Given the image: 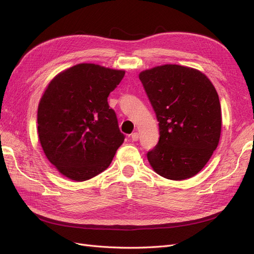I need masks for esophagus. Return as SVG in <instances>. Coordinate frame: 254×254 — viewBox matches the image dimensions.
Wrapping results in <instances>:
<instances>
[{"label": "esophagus", "instance_id": "1", "mask_svg": "<svg viewBox=\"0 0 254 254\" xmlns=\"http://www.w3.org/2000/svg\"><path fill=\"white\" fill-rule=\"evenodd\" d=\"M130 137H131L132 141H137V140H139V133L134 132V133H132L131 135H130Z\"/></svg>", "mask_w": 254, "mask_h": 254}]
</instances>
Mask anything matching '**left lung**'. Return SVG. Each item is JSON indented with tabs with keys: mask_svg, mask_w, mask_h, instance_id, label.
<instances>
[{
	"mask_svg": "<svg viewBox=\"0 0 254 254\" xmlns=\"http://www.w3.org/2000/svg\"><path fill=\"white\" fill-rule=\"evenodd\" d=\"M139 78L159 122L158 145L147 160L158 175L180 181L200 172L217 148L221 108L211 80L196 68L163 64Z\"/></svg>",
	"mask_w": 254,
	"mask_h": 254,
	"instance_id": "obj_1",
	"label": "left lung"
}]
</instances>
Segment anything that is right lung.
Segmentation results:
<instances>
[{"label":"right lung","instance_id":"1","mask_svg":"<svg viewBox=\"0 0 254 254\" xmlns=\"http://www.w3.org/2000/svg\"><path fill=\"white\" fill-rule=\"evenodd\" d=\"M124 70L78 64L58 73L38 105V136L45 157L66 178L81 182L108 168L124 142L108 105Z\"/></svg>","mask_w":254,"mask_h":254}]
</instances>
